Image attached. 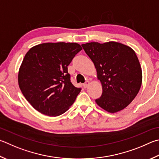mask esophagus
Segmentation results:
<instances>
[{"label":"esophagus","instance_id":"esophagus-1","mask_svg":"<svg viewBox=\"0 0 159 159\" xmlns=\"http://www.w3.org/2000/svg\"><path fill=\"white\" fill-rule=\"evenodd\" d=\"M89 80H86L85 83H84V84H83V87L86 88H87L88 86L89 85Z\"/></svg>","mask_w":159,"mask_h":159}]
</instances>
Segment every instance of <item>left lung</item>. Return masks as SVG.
I'll return each mask as SVG.
<instances>
[{
  "label": "left lung",
  "mask_w": 159,
  "mask_h": 159,
  "mask_svg": "<svg viewBox=\"0 0 159 159\" xmlns=\"http://www.w3.org/2000/svg\"><path fill=\"white\" fill-rule=\"evenodd\" d=\"M81 46L94 62L102 85V97L95 102L111 113L125 108L136 97L142 84V70L135 51L116 42H89Z\"/></svg>",
  "instance_id": "obj_1"
}]
</instances>
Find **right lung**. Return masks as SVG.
I'll list each match as a JSON object with an SVG mask.
<instances>
[{"label":"right lung","instance_id":"add662e5","mask_svg":"<svg viewBox=\"0 0 159 159\" xmlns=\"http://www.w3.org/2000/svg\"><path fill=\"white\" fill-rule=\"evenodd\" d=\"M81 50L77 43H44L25 54L19 71V85L37 111L56 117L73 104L81 88L71 83L67 67Z\"/></svg>","mask_w":159,"mask_h":159}]
</instances>
